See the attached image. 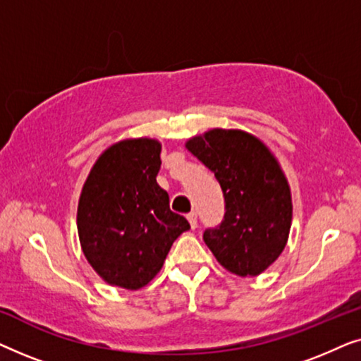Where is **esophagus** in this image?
Returning <instances> with one entry per match:
<instances>
[{"label":"esophagus","instance_id":"esophagus-1","mask_svg":"<svg viewBox=\"0 0 361 361\" xmlns=\"http://www.w3.org/2000/svg\"><path fill=\"white\" fill-rule=\"evenodd\" d=\"M187 220H189L192 228H195V226H197V214H195V212H190V214H187Z\"/></svg>","mask_w":361,"mask_h":361}]
</instances>
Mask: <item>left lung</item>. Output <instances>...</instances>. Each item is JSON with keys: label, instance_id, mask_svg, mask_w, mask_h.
Returning a JSON list of instances; mask_svg holds the SVG:
<instances>
[{"label": "left lung", "instance_id": "1", "mask_svg": "<svg viewBox=\"0 0 361 361\" xmlns=\"http://www.w3.org/2000/svg\"><path fill=\"white\" fill-rule=\"evenodd\" d=\"M214 172L225 197V219L204 241L226 271L253 278L269 268L288 245L293 197L286 174L259 137L214 128L185 141Z\"/></svg>", "mask_w": 361, "mask_h": 361}]
</instances>
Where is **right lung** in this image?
Wrapping results in <instances>:
<instances>
[{"label":"right lung","instance_id":"1","mask_svg":"<svg viewBox=\"0 0 361 361\" xmlns=\"http://www.w3.org/2000/svg\"><path fill=\"white\" fill-rule=\"evenodd\" d=\"M161 142L128 137L98 156L82 187L77 230L83 255L106 284L137 290L164 264L171 246L190 228L169 207L156 177Z\"/></svg>","mask_w":361,"mask_h":361}]
</instances>
